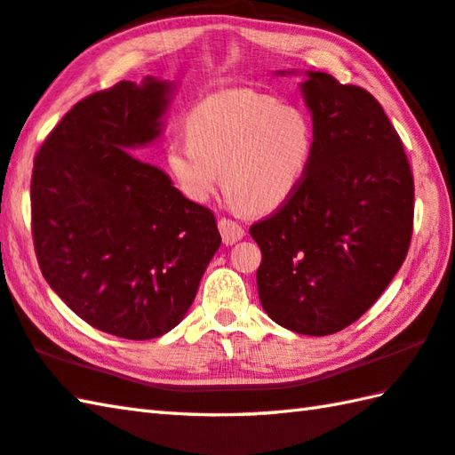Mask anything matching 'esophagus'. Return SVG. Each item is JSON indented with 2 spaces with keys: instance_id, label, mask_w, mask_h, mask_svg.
Here are the masks:
<instances>
[{
  "instance_id": "34e87169",
  "label": "esophagus",
  "mask_w": 455,
  "mask_h": 455,
  "mask_svg": "<svg viewBox=\"0 0 455 455\" xmlns=\"http://www.w3.org/2000/svg\"><path fill=\"white\" fill-rule=\"evenodd\" d=\"M220 226V234H221V239H224L226 245H234L235 242H239V239L243 237V228L237 224V221L229 220V218H221L218 221Z\"/></svg>"
}]
</instances>
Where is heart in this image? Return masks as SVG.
<instances>
[{
    "label": "heart",
    "mask_w": 455,
    "mask_h": 455,
    "mask_svg": "<svg viewBox=\"0 0 455 455\" xmlns=\"http://www.w3.org/2000/svg\"><path fill=\"white\" fill-rule=\"evenodd\" d=\"M186 139L168 144L170 172L188 198L204 202L220 182L251 213L293 198L311 168L315 123L303 107L253 89L221 91L186 118Z\"/></svg>",
    "instance_id": "heart-1"
}]
</instances>
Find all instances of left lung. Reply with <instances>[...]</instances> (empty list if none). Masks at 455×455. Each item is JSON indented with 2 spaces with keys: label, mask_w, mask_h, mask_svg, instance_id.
I'll return each mask as SVG.
<instances>
[{
  "label": "left lung",
  "mask_w": 455,
  "mask_h": 455,
  "mask_svg": "<svg viewBox=\"0 0 455 455\" xmlns=\"http://www.w3.org/2000/svg\"><path fill=\"white\" fill-rule=\"evenodd\" d=\"M311 168L293 198L250 228L261 250L257 291L273 321L299 334L339 332L374 305L404 263L414 178L371 92L308 71Z\"/></svg>",
  "instance_id": "1"
}]
</instances>
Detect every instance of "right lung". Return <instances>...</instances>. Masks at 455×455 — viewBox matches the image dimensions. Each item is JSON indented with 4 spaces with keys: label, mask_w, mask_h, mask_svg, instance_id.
<instances>
[{
    "label": "right lung",
    "mask_w": 455,
    "mask_h": 455,
    "mask_svg": "<svg viewBox=\"0 0 455 455\" xmlns=\"http://www.w3.org/2000/svg\"><path fill=\"white\" fill-rule=\"evenodd\" d=\"M168 92L148 76L89 94L49 132L31 176L43 277L84 323L131 340L184 319L221 243L212 210L126 152L160 134Z\"/></svg>",
    "instance_id": "add662e5"
}]
</instances>
